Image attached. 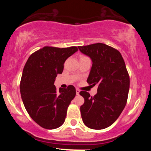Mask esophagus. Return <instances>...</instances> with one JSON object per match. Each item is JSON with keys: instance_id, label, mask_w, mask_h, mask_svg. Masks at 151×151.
<instances>
[{"instance_id": "1", "label": "esophagus", "mask_w": 151, "mask_h": 151, "mask_svg": "<svg viewBox=\"0 0 151 151\" xmlns=\"http://www.w3.org/2000/svg\"><path fill=\"white\" fill-rule=\"evenodd\" d=\"M79 92H80V90L78 89H76V93H77V95H79Z\"/></svg>"}]
</instances>
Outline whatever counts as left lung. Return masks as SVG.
Masks as SVG:
<instances>
[{
	"label": "left lung",
	"instance_id": "8db88e82",
	"mask_svg": "<svg viewBox=\"0 0 151 151\" xmlns=\"http://www.w3.org/2000/svg\"><path fill=\"white\" fill-rule=\"evenodd\" d=\"M78 48L92 62L86 81L98 85L93 96L86 91L79 92L84 99L80 107L81 119L90 129H106L119 118L127 101L130 79L125 62L117 50L103 43Z\"/></svg>",
	"mask_w": 151,
	"mask_h": 151
}]
</instances>
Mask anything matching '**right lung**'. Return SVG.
I'll use <instances>...</instances> for the list:
<instances>
[{"instance_id":"right-lung-1","label":"right lung","mask_w":151,"mask_h":151,"mask_svg":"<svg viewBox=\"0 0 151 151\" xmlns=\"http://www.w3.org/2000/svg\"><path fill=\"white\" fill-rule=\"evenodd\" d=\"M77 51V47H44L32 54L24 67L20 85L22 102L30 117L44 129H57L65 122L76 89L70 85L57 91L54 83L66 60Z\"/></svg>"}]
</instances>
